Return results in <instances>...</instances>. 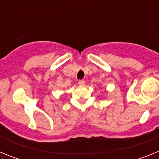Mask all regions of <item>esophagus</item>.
I'll return each mask as SVG.
<instances>
[{"instance_id":"obj_1","label":"esophagus","mask_w":159,"mask_h":159,"mask_svg":"<svg viewBox=\"0 0 159 159\" xmlns=\"http://www.w3.org/2000/svg\"><path fill=\"white\" fill-rule=\"evenodd\" d=\"M78 84H79V85H80V86H84V85H85V81H84V80H80L78 82Z\"/></svg>"}]
</instances>
